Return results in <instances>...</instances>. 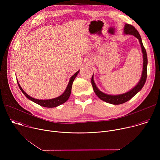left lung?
I'll return each instance as SVG.
<instances>
[{
  "label": "left lung",
  "instance_id": "left-lung-1",
  "mask_svg": "<svg viewBox=\"0 0 160 160\" xmlns=\"http://www.w3.org/2000/svg\"><path fill=\"white\" fill-rule=\"evenodd\" d=\"M123 33L126 35H133L138 38L139 41V43L141 44V47L142 49V52L143 54V70L142 73V76L140 79V81L139 83L137 84L132 89H131L128 92L119 94V95H109L106 94L105 93H103L101 91L99 90V88L97 87L94 81V75L92 77V79H91V83H92V85L94 89V92L97 95V96L101 100L112 104H121L124 102H126L127 101H129L130 99H132L137 93H138L139 91L142 89L144 85L145 84V82L146 81L147 78V66H148V56L146 51L144 47L143 43L142 42V39L141 37V35L138 31L134 27H133L131 25L126 24L124 27Z\"/></svg>",
  "mask_w": 160,
  "mask_h": 160
}]
</instances>
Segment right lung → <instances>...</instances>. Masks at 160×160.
Masks as SVG:
<instances>
[{"label":"right lung","mask_w":160,"mask_h":160,"mask_svg":"<svg viewBox=\"0 0 160 160\" xmlns=\"http://www.w3.org/2000/svg\"><path fill=\"white\" fill-rule=\"evenodd\" d=\"M80 70H78V72H77L71 78L70 80L69 81V83H68L67 87L66 88V90H64V92L59 97L54 98V99H45V100H40V99H37L35 98H33L32 97H30V96H28L25 91L22 90V88H21V87L20 86L19 82L17 81L18 85L20 88V90L22 91V92L23 93V94L30 100H31L32 101L39 104L41 106L43 107H45V108H54V107H57L63 103H64L65 102H66L68 101V99H69L70 96L72 92V84L73 82L75 80V78H76V77L77 76V75L78 74Z\"/></svg>","instance_id":"obj_1"}]
</instances>
